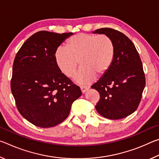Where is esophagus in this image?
<instances>
[{"label": "esophagus", "instance_id": "obj_1", "mask_svg": "<svg viewBox=\"0 0 159 159\" xmlns=\"http://www.w3.org/2000/svg\"><path fill=\"white\" fill-rule=\"evenodd\" d=\"M80 90H81L82 93H85L86 91L89 90V87H87V86H81L80 87Z\"/></svg>", "mask_w": 159, "mask_h": 159}]
</instances>
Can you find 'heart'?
I'll return each instance as SVG.
<instances>
[{"instance_id": "heart-1", "label": "heart", "mask_w": 159, "mask_h": 159, "mask_svg": "<svg viewBox=\"0 0 159 159\" xmlns=\"http://www.w3.org/2000/svg\"><path fill=\"white\" fill-rule=\"evenodd\" d=\"M114 55V45L108 36L80 33L70 37L66 48L56 50L55 60L61 73L69 78L76 74L80 61L82 67L75 81L88 85L95 80L97 74L101 76L106 74Z\"/></svg>"}]
</instances>
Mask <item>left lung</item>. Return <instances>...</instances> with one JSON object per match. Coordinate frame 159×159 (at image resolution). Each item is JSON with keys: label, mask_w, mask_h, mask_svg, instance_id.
Segmentation results:
<instances>
[{"label": "left lung", "mask_w": 159, "mask_h": 159, "mask_svg": "<svg viewBox=\"0 0 159 159\" xmlns=\"http://www.w3.org/2000/svg\"><path fill=\"white\" fill-rule=\"evenodd\" d=\"M93 34L106 35L114 48V59L108 71L91 86L100 95L95 108L109 119L123 118L135 111L144 89L141 59L133 43L121 32L102 28Z\"/></svg>", "instance_id": "obj_1"}]
</instances>
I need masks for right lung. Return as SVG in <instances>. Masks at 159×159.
<instances>
[{
    "mask_svg": "<svg viewBox=\"0 0 159 159\" xmlns=\"http://www.w3.org/2000/svg\"><path fill=\"white\" fill-rule=\"evenodd\" d=\"M73 34L39 31L16 55L10 84L12 95L21 115L39 127L60 124L81 95L80 88L61 73L55 60L57 48Z\"/></svg>",
    "mask_w": 159,
    "mask_h": 159,
    "instance_id": "add662e5",
    "label": "right lung"
}]
</instances>
